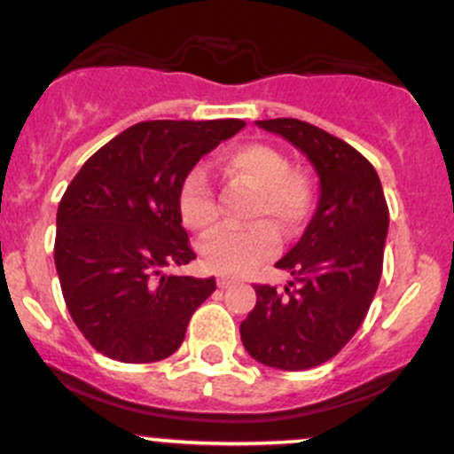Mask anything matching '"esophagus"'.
I'll use <instances>...</instances> for the list:
<instances>
[{
    "instance_id": "obj_1",
    "label": "esophagus",
    "mask_w": 454,
    "mask_h": 454,
    "mask_svg": "<svg viewBox=\"0 0 454 454\" xmlns=\"http://www.w3.org/2000/svg\"><path fill=\"white\" fill-rule=\"evenodd\" d=\"M232 285H235V280L228 278V276H217V287L219 289H228V287H232Z\"/></svg>"
}]
</instances>
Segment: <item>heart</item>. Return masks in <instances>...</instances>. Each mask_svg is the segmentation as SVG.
I'll use <instances>...</instances> for the list:
<instances>
[{"mask_svg": "<svg viewBox=\"0 0 454 454\" xmlns=\"http://www.w3.org/2000/svg\"><path fill=\"white\" fill-rule=\"evenodd\" d=\"M226 167L235 178L256 189L252 219H267L243 231L222 228L200 243V254L208 270L219 274L239 276L263 263L278 250L280 226L285 235H294L307 222L313 207V187L300 171L289 169V160L274 147L250 143L232 150ZM178 211L189 228L200 232L211 231L217 222V204L202 167H193L178 189Z\"/></svg>", "mask_w": 454, "mask_h": 454, "instance_id": "1", "label": "heart"}]
</instances>
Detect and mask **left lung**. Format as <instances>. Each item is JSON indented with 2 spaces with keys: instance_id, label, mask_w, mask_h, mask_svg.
Masks as SVG:
<instances>
[{
  "instance_id": "1",
  "label": "left lung",
  "mask_w": 454,
  "mask_h": 454,
  "mask_svg": "<svg viewBox=\"0 0 454 454\" xmlns=\"http://www.w3.org/2000/svg\"><path fill=\"white\" fill-rule=\"evenodd\" d=\"M256 126L311 160L319 200L304 235L276 263L289 271V283L254 285L241 341L259 364L309 370L333 359L365 319L383 274L389 208L376 169L346 141L291 117Z\"/></svg>"
}]
</instances>
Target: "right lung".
<instances>
[{"label":"right lung","instance_id":"1","mask_svg":"<svg viewBox=\"0 0 454 454\" xmlns=\"http://www.w3.org/2000/svg\"><path fill=\"white\" fill-rule=\"evenodd\" d=\"M246 121H141L99 147L67 187L54 263L71 319L121 364H152L180 348L215 278L165 274L195 259L178 189L204 154Z\"/></svg>","mask_w":454,"mask_h":454}]
</instances>
